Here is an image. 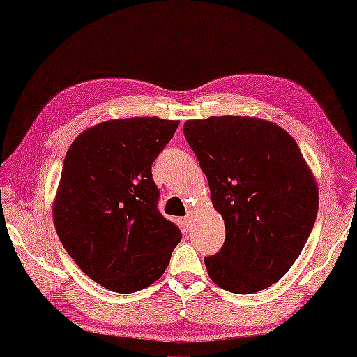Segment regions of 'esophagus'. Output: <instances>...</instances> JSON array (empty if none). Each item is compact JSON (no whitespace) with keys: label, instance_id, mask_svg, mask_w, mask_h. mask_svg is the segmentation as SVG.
Returning a JSON list of instances; mask_svg holds the SVG:
<instances>
[{"label":"esophagus","instance_id":"34e87169","mask_svg":"<svg viewBox=\"0 0 357 357\" xmlns=\"http://www.w3.org/2000/svg\"><path fill=\"white\" fill-rule=\"evenodd\" d=\"M193 218H195V211H188V214L185 215V223L191 225V222H193Z\"/></svg>","mask_w":357,"mask_h":357}]
</instances>
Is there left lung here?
I'll list each match as a JSON object with an SVG mask.
<instances>
[{
	"instance_id": "1",
	"label": "left lung",
	"mask_w": 357,
	"mask_h": 357,
	"mask_svg": "<svg viewBox=\"0 0 357 357\" xmlns=\"http://www.w3.org/2000/svg\"><path fill=\"white\" fill-rule=\"evenodd\" d=\"M184 134L206 175L226 240L205 258L209 278L235 294H253L287 274L312 231L318 185L296 140L249 116L193 119Z\"/></svg>"
}]
</instances>
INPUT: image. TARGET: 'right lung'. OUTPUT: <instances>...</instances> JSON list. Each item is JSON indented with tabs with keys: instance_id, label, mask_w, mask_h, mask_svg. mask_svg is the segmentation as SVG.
<instances>
[{
	"instance_id": "obj_1",
	"label": "right lung",
	"mask_w": 357,
	"mask_h": 357,
	"mask_svg": "<svg viewBox=\"0 0 357 357\" xmlns=\"http://www.w3.org/2000/svg\"><path fill=\"white\" fill-rule=\"evenodd\" d=\"M178 125L155 116L112 119L87 128L66 153L54 226L77 266L109 291L152 285L182 238L158 211L151 170Z\"/></svg>"
}]
</instances>
